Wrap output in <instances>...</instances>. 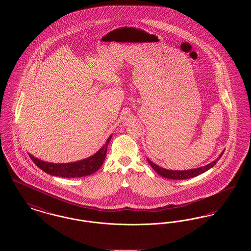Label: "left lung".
I'll return each mask as SVG.
<instances>
[{"label":"left lung","mask_w":251,"mask_h":251,"mask_svg":"<svg viewBox=\"0 0 251 251\" xmlns=\"http://www.w3.org/2000/svg\"><path fill=\"white\" fill-rule=\"evenodd\" d=\"M223 153H224V151L221 152L220 155L215 159V161H213L212 163H210V164H208V165H206L204 167H197V168L188 169V170H170V169H166V168H163V167L157 166L156 164L152 163L150 159H147V160H148V163L151 165V167L155 170V172H157L160 176H162L164 178L170 179H186L197 177V176L202 174L204 172H206L210 168H212L217 163V161H219V159L221 158V156H222Z\"/></svg>","instance_id":"1"}]
</instances>
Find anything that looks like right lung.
I'll return each instance as SVG.
<instances>
[{
	"label": "right lung",
	"mask_w": 251,
	"mask_h": 251,
	"mask_svg": "<svg viewBox=\"0 0 251 251\" xmlns=\"http://www.w3.org/2000/svg\"><path fill=\"white\" fill-rule=\"evenodd\" d=\"M111 138H112V135L108 137L105 144L96 152L95 154L73 163H65V164L48 163L40 159H37L35 156L30 153L28 154L37 167L51 176L62 177V178H80V177H84V176L93 174L102 166L103 161L106 157L108 144L110 142Z\"/></svg>",
	"instance_id": "1"
}]
</instances>
